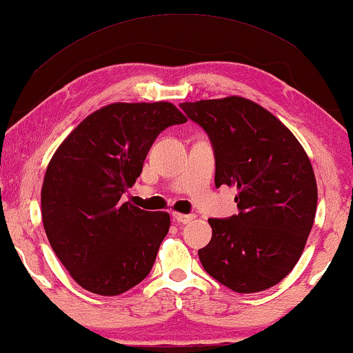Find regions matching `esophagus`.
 Segmentation results:
<instances>
[{"instance_id":"1","label":"esophagus","mask_w":353,"mask_h":353,"mask_svg":"<svg viewBox=\"0 0 353 353\" xmlns=\"http://www.w3.org/2000/svg\"><path fill=\"white\" fill-rule=\"evenodd\" d=\"M194 214H178V212H173L172 214V219L173 222L176 223H190L191 221H194Z\"/></svg>"}]
</instances>
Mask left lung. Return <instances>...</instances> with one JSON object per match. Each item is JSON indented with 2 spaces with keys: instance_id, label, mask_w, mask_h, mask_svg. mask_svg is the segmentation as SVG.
I'll list each match as a JSON object with an SVG mask.
<instances>
[{
  "instance_id": "left-lung-1",
  "label": "left lung",
  "mask_w": 353,
  "mask_h": 353,
  "mask_svg": "<svg viewBox=\"0 0 353 353\" xmlns=\"http://www.w3.org/2000/svg\"><path fill=\"white\" fill-rule=\"evenodd\" d=\"M208 132L216 186H236L238 214L209 219L198 251L204 271L238 294L276 285L300 259L314 222L318 186L305 149L271 112L243 97L180 103Z\"/></svg>"
}]
</instances>
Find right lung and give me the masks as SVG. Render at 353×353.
I'll use <instances>...</instances> for the list:
<instances>
[{
    "mask_svg": "<svg viewBox=\"0 0 353 353\" xmlns=\"http://www.w3.org/2000/svg\"><path fill=\"white\" fill-rule=\"evenodd\" d=\"M185 121L168 102L112 103L82 120L53 154L42 186L43 228L82 288L113 296L148 277L170 216L123 203V194L160 132Z\"/></svg>",
    "mask_w": 353,
    "mask_h": 353,
    "instance_id": "1",
    "label": "right lung"
}]
</instances>
